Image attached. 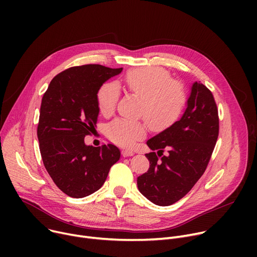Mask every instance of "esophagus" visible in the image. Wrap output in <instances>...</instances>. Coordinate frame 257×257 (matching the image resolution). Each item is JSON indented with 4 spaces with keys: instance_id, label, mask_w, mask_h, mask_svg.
Wrapping results in <instances>:
<instances>
[{
    "instance_id": "1",
    "label": "esophagus",
    "mask_w": 257,
    "mask_h": 257,
    "mask_svg": "<svg viewBox=\"0 0 257 257\" xmlns=\"http://www.w3.org/2000/svg\"><path fill=\"white\" fill-rule=\"evenodd\" d=\"M121 155H123L124 157L133 156L134 155V151H132V150H123V151H121Z\"/></svg>"
}]
</instances>
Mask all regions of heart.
Here are the masks:
<instances>
[{
	"label": "heart",
	"instance_id": "1",
	"mask_svg": "<svg viewBox=\"0 0 257 257\" xmlns=\"http://www.w3.org/2000/svg\"><path fill=\"white\" fill-rule=\"evenodd\" d=\"M128 90L142 99L140 115L145 116L155 130H165L176 123L187 103L182 84L172 81L170 74L158 66H147L128 72L125 77ZM119 98L115 82L104 83L97 92V105L104 116L114 112ZM148 132L144 120L116 118L107 126V137L113 143L131 147L143 140Z\"/></svg>",
	"mask_w": 257,
	"mask_h": 257
}]
</instances>
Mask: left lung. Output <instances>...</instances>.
Masks as SVG:
<instances>
[{"mask_svg": "<svg viewBox=\"0 0 257 257\" xmlns=\"http://www.w3.org/2000/svg\"><path fill=\"white\" fill-rule=\"evenodd\" d=\"M218 137L219 115L212 93L204 84L194 82L180 119L147 142L152 150L146 154L150 168L138 177L139 191L159 206L179 201L205 172Z\"/></svg>", "mask_w": 257, "mask_h": 257, "instance_id": "obj_1", "label": "left lung"}]
</instances>
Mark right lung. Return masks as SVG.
<instances>
[{
  "instance_id": "1",
  "label": "right lung",
  "mask_w": 257,
  "mask_h": 257,
  "mask_svg": "<svg viewBox=\"0 0 257 257\" xmlns=\"http://www.w3.org/2000/svg\"><path fill=\"white\" fill-rule=\"evenodd\" d=\"M121 71L100 64L73 66L52 79L43 97L37 126L40 154L54 183L72 198L97 192L120 157L114 145L86 146L84 138L97 127L99 88Z\"/></svg>"
}]
</instances>
